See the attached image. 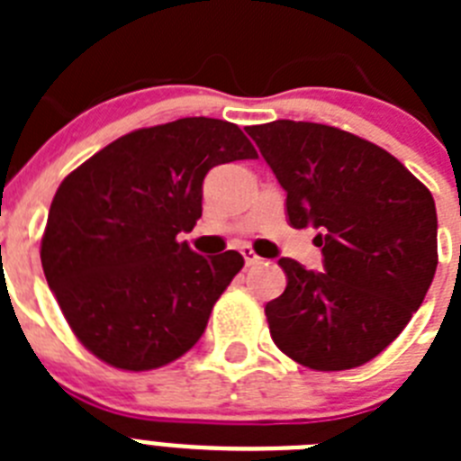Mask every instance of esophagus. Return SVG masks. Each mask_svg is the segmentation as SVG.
I'll use <instances>...</instances> for the list:
<instances>
[{"mask_svg": "<svg viewBox=\"0 0 461 461\" xmlns=\"http://www.w3.org/2000/svg\"><path fill=\"white\" fill-rule=\"evenodd\" d=\"M242 256H244V266H247V267H251V266H256V263H260V256L256 254V251L251 249V247H242Z\"/></svg>", "mask_w": 461, "mask_h": 461, "instance_id": "1", "label": "esophagus"}]
</instances>
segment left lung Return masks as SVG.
I'll return each mask as SVG.
<instances>
[{"label":"left lung","instance_id":"obj_1","mask_svg":"<svg viewBox=\"0 0 461 461\" xmlns=\"http://www.w3.org/2000/svg\"><path fill=\"white\" fill-rule=\"evenodd\" d=\"M286 191L293 228H319L323 270L279 258L286 291L266 304L270 335L316 372L360 367L393 344L437 272V205L402 161L337 126H247Z\"/></svg>","mask_w":461,"mask_h":461}]
</instances>
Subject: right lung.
<instances>
[{
    "mask_svg": "<svg viewBox=\"0 0 461 461\" xmlns=\"http://www.w3.org/2000/svg\"><path fill=\"white\" fill-rule=\"evenodd\" d=\"M256 157L238 124L182 117L117 138L64 177L41 266L89 353L110 367L148 372L201 339L244 258H205L177 235L201 219L207 170Z\"/></svg>",
    "mask_w": 461,
    "mask_h": 461,
    "instance_id": "add662e5",
    "label": "right lung"
}]
</instances>
